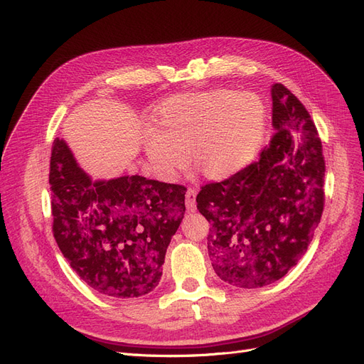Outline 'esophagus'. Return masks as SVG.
<instances>
[{
    "label": "esophagus",
    "mask_w": 364,
    "mask_h": 364,
    "mask_svg": "<svg viewBox=\"0 0 364 364\" xmlns=\"http://www.w3.org/2000/svg\"><path fill=\"white\" fill-rule=\"evenodd\" d=\"M196 196H197V190L196 188H190L186 190V194H185V205H186V209L188 211H194L196 209Z\"/></svg>",
    "instance_id": "obj_1"
}]
</instances>
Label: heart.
<instances>
[{"label": "heart", "mask_w": 364, "mask_h": 364, "mask_svg": "<svg viewBox=\"0 0 364 364\" xmlns=\"http://www.w3.org/2000/svg\"><path fill=\"white\" fill-rule=\"evenodd\" d=\"M147 129L142 149L151 167L173 181L190 165L211 181L246 170L264 144L267 112L252 92L215 90L171 98Z\"/></svg>", "instance_id": "b5f03b06"}]
</instances>
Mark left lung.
<instances>
[{"label":"left lung","instance_id":"1","mask_svg":"<svg viewBox=\"0 0 364 364\" xmlns=\"http://www.w3.org/2000/svg\"><path fill=\"white\" fill-rule=\"evenodd\" d=\"M274 135L261 158L202 186L197 209L211 223L208 252L228 284L257 289L281 279L306 252L323 213L322 141L305 106L272 86Z\"/></svg>","mask_w":364,"mask_h":364}]
</instances>
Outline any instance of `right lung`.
<instances>
[{
    "mask_svg": "<svg viewBox=\"0 0 364 364\" xmlns=\"http://www.w3.org/2000/svg\"><path fill=\"white\" fill-rule=\"evenodd\" d=\"M50 185L53 235L91 289L138 297L156 287L183 218V185L138 174L92 182L59 138L53 142Z\"/></svg>",
    "mask_w": 364,
    "mask_h": 364,
    "instance_id": "1",
    "label": "right lung"
}]
</instances>
